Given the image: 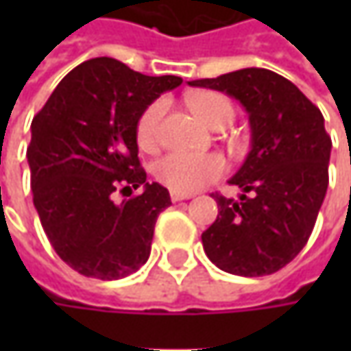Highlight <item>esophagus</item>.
<instances>
[{
  "mask_svg": "<svg viewBox=\"0 0 351 351\" xmlns=\"http://www.w3.org/2000/svg\"><path fill=\"white\" fill-rule=\"evenodd\" d=\"M169 197H171V201H173V203H180V201H183V199H191L189 193H178V191H171Z\"/></svg>",
  "mask_w": 351,
  "mask_h": 351,
  "instance_id": "obj_1",
  "label": "esophagus"
}]
</instances>
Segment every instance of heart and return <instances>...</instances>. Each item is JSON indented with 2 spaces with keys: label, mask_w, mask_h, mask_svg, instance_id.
<instances>
[{
  "label": "heart",
  "mask_w": 351,
  "mask_h": 351,
  "mask_svg": "<svg viewBox=\"0 0 351 351\" xmlns=\"http://www.w3.org/2000/svg\"><path fill=\"white\" fill-rule=\"evenodd\" d=\"M189 105L205 125L221 128L234 119V107L221 93L199 91L189 97ZM166 101L156 99L138 117L136 142L144 152H154L162 141V123L166 115ZM226 162L221 154H187L171 152L154 164V176L162 185L178 193H195L205 185L221 180Z\"/></svg>",
  "instance_id": "b5f03b06"
}]
</instances>
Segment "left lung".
I'll return each mask as SVG.
<instances>
[{"mask_svg":"<svg viewBox=\"0 0 351 351\" xmlns=\"http://www.w3.org/2000/svg\"><path fill=\"white\" fill-rule=\"evenodd\" d=\"M189 86L224 91L250 115L252 150L230 185L240 201L213 193L219 217L201 234L226 274H276L304 248L328 187L332 141L317 105L287 77L244 68Z\"/></svg>","mask_w":351,"mask_h":351,"instance_id":"1","label":"left lung"}]
</instances>
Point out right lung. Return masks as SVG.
I'll list each match as a JSON object with an SVG mask.
<instances>
[{
	"instance_id": "right-lung-1",
	"label": "right lung",
	"mask_w": 351,
	"mask_h": 351,
	"mask_svg": "<svg viewBox=\"0 0 351 351\" xmlns=\"http://www.w3.org/2000/svg\"><path fill=\"white\" fill-rule=\"evenodd\" d=\"M178 75H144L115 58L75 66L31 123L33 203L54 252L86 277L121 279L150 256L166 187L146 182L136 123ZM138 196L117 204L114 193ZM128 197V195H127Z\"/></svg>"
}]
</instances>
